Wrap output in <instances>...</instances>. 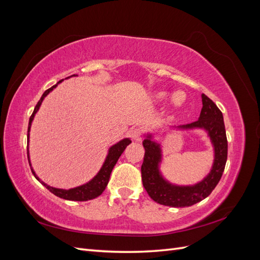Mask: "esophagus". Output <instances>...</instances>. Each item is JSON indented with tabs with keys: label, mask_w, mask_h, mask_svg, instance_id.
I'll return each mask as SVG.
<instances>
[{
	"label": "esophagus",
	"mask_w": 260,
	"mask_h": 260,
	"mask_svg": "<svg viewBox=\"0 0 260 260\" xmlns=\"http://www.w3.org/2000/svg\"><path fill=\"white\" fill-rule=\"evenodd\" d=\"M143 133V130L141 128H133L131 131H130V135H131V138L133 140L136 141H140L141 140V136H142Z\"/></svg>",
	"instance_id": "1"
}]
</instances>
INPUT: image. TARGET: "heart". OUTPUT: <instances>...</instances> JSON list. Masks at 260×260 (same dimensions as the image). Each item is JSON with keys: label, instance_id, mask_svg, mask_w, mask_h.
Here are the masks:
<instances>
[{"label": "heart", "instance_id": "obj_1", "mask_svg": "<svg viewBox=\"0 0 260 260\" xmlns=\"http://www.w3.org/2000/svg\"><path fill=\"white\" fill-rule=\"evenodd\" d=\"M166 98H167L166 92H158L155 94V99L157 101H164ZM184 100H185L184 93L182 91H178L174 94V96H172V103H174L175 106H181L183 104Z\"/></svg>", "mask_w": 260, "mask_h": 260}]
</instances>
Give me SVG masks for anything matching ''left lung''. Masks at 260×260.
<instances>
[{
	"label": "left lung",
	"instance_id": "left-lung-1",
	"mask_svg": "<svg viewBox=\"0 0 260 260\" xmlns=\"http://www.w3.org/2000/svg\"><path fill=\"white\" fill-rule=\"evenodd\" d=\"M203 107L199 120L179 125L178 129H204L214 146L215 158L209 174L194 185H176L165 180L159 171L161 161L160 144L147 135L143 141L144 160L141 167L143 186L153 201L170 207H187L206 199L221 179L228 157V141L223 116L217 105L202 94Z\"/></svg>",
	"mask_w": 260,
	"mask_h": 260
}]
</instances>
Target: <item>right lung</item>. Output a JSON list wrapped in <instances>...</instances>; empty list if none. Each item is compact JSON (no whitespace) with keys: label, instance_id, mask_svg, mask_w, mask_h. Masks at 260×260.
<instances>
[{"label":"right lung","instance_id":"right-lung-1","mask_svg":"<svg viewBox=\"0 0 260 260\" xmlns=\"http://www.w3.org/2000/svg\"><path fill=\"white\" fill-rule=\"evenodd\" d=\"M62 80L58 81V83H60ZM57 84L53 85L52 88L46 90L43 94L41 99L39 100L38 104L35 107V111L32 113V115L30 116V119H29V125H28V143H29V131L31 128V123H32V120L35 118V115L37 114V112L39 111V108L41 106L42 101L44 100V98L48 95V94L57 86ZM131 143V140L129 138H125L119 142L114 144L111 148L108 149V154L106 156V159L103 164V166L100 169V171L98 172V175L94 177L92 180H90L88 183L82 184L80 186H77L74 188H69V190H65V188H56V187H53L50 186L46 183H44L43 181H41L39 179V177L36 175L35 170L31 167V162H30V158H29V151H28V147H27V154H28V160H29V165H30V168L31 171H32L34 176L36 177L37 180L40 181V182L48 188L50 192H52L54 195L58 196L60 199H64V200H68V201H78V202H84V201H89L92 199H95L98 196H100L103 191L105 190V187L108 184V181H109V177H111L112 174V170L114 168V166L116 165L118 158H119L120 155L123 153V151L127 147V145H129Z\"/></svg>","mask_w":260,"mask_h":260}]
</instances>
